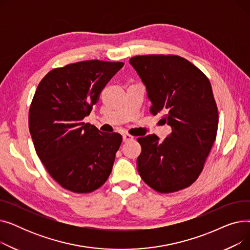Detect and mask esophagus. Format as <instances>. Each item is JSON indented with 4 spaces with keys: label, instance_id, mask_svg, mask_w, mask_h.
<instances>
[{
    "label": "esophagus",
    "instance_id": "obj_1",
    "mask_svg": "<svg viewBox=\"0 0 250 250\" xmlns=\"http://www.w3.org/2000/svg\"><path fill=\"white\" fill-rule=\"evenodd\" d=\"M123 140H124V142H128V141L134 140V137L128 135V134H125V135H123Z\"/></svg>",
    "mask_w": 250,
    "mask_h": 250
}]
</instances>
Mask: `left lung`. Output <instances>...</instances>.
Listing matches in <instances>:
<instances>
[{
    "mask_svg": "<svg viewBox=\"0 0 250 250\" xmlns=\"http://www.w3.org/2000/svg\"><path fill=\"white\" fill-rule=\"evenodd\" d=\"M129 63L146 86L151 113L163 112L162 121L172 128L163 141L156 135L138 138V171L161 193L188 188L203 171L217 136L219 113L211 83L178 56H137Z\"/></svg>",
    "mask_w": 250,
    "mask_h": 250,
    "instance_id": "obj_1",
    "label": "left lung"
}]
</instances>
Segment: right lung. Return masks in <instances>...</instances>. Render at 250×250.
<instances>
[{
  "instance_id": "add662e5",
  "label": "right lung",
  "mask_w": 250,
  "mask_h": 250,
  "mask_svg": "<svg viewBox=\"0 0 250 250\" xmlns=\"http://www.w3.org/2000/svg\"><path fill=\"white\" fill-rule=\"evenodd\" d=\"M124 64L70 63L48 72L37 86L28 117L34 148L49 175L70 191H94L111 172L123 137L101 133L83 120Z\"/></svg>"
}]
</instances>
